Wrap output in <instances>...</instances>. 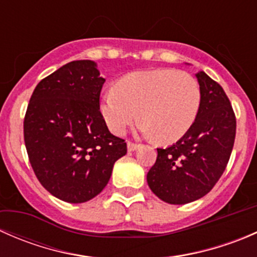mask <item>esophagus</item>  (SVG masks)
Listing matches in <instances>:
<instances>
[{"label":"esophagus","mask_w":257,"mask_h":257,"mask_svg":"<svg viewBox=\"0 0 257 257\" xmlns=\"http://www.w3.org/2000/svg\"><path fill=\"white\" fill-rule=\"evenodd\" d=\"M126 147H128V152H134V150L138 149L139 145H138V144L132 143V142H128V144H126Z\"/></svg>","instance_id":"esophagus-1"}]
</instances>
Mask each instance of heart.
Listing matches in <instances>:
<instances>
[{
	"instance_id": "1",
	"label": "heart",
	"mask_w": 257,
	"mask_h": 257,
	"mask_svg": "<svg viewBox=\"0 0 257 257\" xmlns=\"http://www.w3.org/2000/svg\"><path fill=\"white\" fill-rule=\"evenodd\" d=\"M201 89L191 74L173 68L138 71L121 77L100 98L99 109L115 136L138 118L142 133L160 143L183 138L198 118Z\"/></svg>"
}]
</instances>
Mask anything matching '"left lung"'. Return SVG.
Wrapping results in <instances>:
<instances>
[{
	"label": "left lung",
	"instance_id": "obj_1",
	"mask_svg": "<svg viewBox=\"0 0 257 257\" xmlns=\"http://www.w3.org/2000/svg\"><path fill=\"white\" fill-rule=\"evenodd\" d=\"M201 105L190 131L175 144L157 149L147 174L150 190L168 204L183 205L209 193L226 168L236 134V119L219 83L205 72L195 74Z\"/></svg>",
	"mask_w": 257,
	"mask_h": 257
}]
</instances>
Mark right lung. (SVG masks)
I'll return each instance as SVG.
<instances>
[{
    "instance_id": "right-lung-1",
    "label": "right lung",
    "mask_w": 257,
    "mask_h": 257,
    "mask_svg": "<svg viewBox=\"0 0 257 257\" xmlns=\"http://www.w3.org/2000/svg\"><path fill=\"white\" fill-rule=\"evenodd\" d=\"M104 82L95 62H69L38 83L27 107L23 134L33 172L67 203L97 196L126 154V143L108 131L100 114Z\"/></svg>"
}]
</instances>
